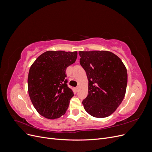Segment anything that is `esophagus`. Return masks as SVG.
I'll use <instances>...</instances> for the list:
<instances>
[{
  "mask_svg": "<svg viewBox=\"0 0 152 152\" xmlns=\"http://www.w3.org/2000/svg\"><path fill=\"white\" fill-rule=\"evenodd\" d=\"M75 91H79V86H77V87H75Z\"/></svg>",
  "mask_w": 152,
  "mask_h": 152,
  "instance_id": "esophagus-1",
  "label": "esophagus"
}]
</instances>
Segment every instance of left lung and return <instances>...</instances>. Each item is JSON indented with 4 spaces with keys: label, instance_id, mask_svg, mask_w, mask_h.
Masks as SVG:
<instances>
[{
    "label": "left lung",
    "instance_id": "8db88e82",
    "mask_svg": "<svg viewBox=\"0 0 152 152\" xmlns=\"http://www.w3.org/2000/svg\"><path fill=\"white\" fill-rule=\"evenodd\" d=\"M79 54L89 81L88 94L82 101L84 108L93 117H108L125 96L127 69L117 55L107 50L79 51Z\"/></svg>",
    "mask_w": 152,
    "mask_h": 152
}]
</instances>
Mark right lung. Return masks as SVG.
I'll return each mask as SVG.
<instances>
[{
    "mask_svg": "<svg viewBox=\"0 0 152 152\" xmlns=\"http://www.w3.org/2000/svg\"><path fill=\"white\" fill-rule=\"evenodd\" d=\"M77 52L48 50L36 59L28 76V91L37 112L48 119L63 115L73 96L66 79V68L74 63Z\"/></svg>",
    "mask_w": 152,
    "mask_h": 152,
    "instance_id": "add662e5",
    "label": "right lung"
}]
</instances>
